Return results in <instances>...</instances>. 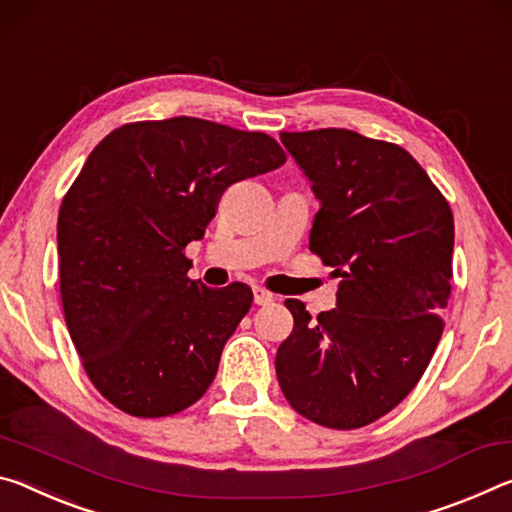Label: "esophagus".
<instances>
[{
	"instance_id": "obj_1",
	"label": "esophagus",
	"mask_w": 512,
	"mask_h": 512,
	"mask_svg": "<svg viewBox=\"0 0 512 512\" xmlns=\"http://www.w3.org/2000/svg\"><path fill=\"white\" fill-rule=\"evenodd\" d=\"M276 297L272 295V292H267L265 288H254V301L258 306H267V304H272Z\"/></svg>"
}]
</instances>
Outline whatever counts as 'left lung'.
Instances as JSON below:
<instances>
[{"label":"left lung","mask_w":512,"mask_h":512,"mask_svg":"<svg viewBox=\"0 0 512 512\" xmlns=\"http://www.w3.org/2000/svg\"><path fill=\"white\" fill-rule=\"evenodd\" d=\"M322 201L311 251L340 279L338 308L295 317L276 351L288 404L326 429H360L406 399L431 363L451 297L454 215L395 142L347 129L283 131Z\"/></svg>","instance_id":"obj_1"}]
</instances>
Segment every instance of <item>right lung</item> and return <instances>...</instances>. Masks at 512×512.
<instances>
[{"label":"right lung","instance_id":"right-lung-1","mask_svg":"<svg viewBox=\"0 0 512 512\" xmlns=\"http://www.w3.org/2000/svg\"><path fill=\"white\" fill-rule=\"evenodd\" d=\"M286 158L267 133L186 115L122 124L92 149L58 211V281L83 370L115 408L167 417L204 397L251 290L192 281L183 251L231 183Z\"/></svg>","mask_w":512,"mask_h":512}]
</instances>
